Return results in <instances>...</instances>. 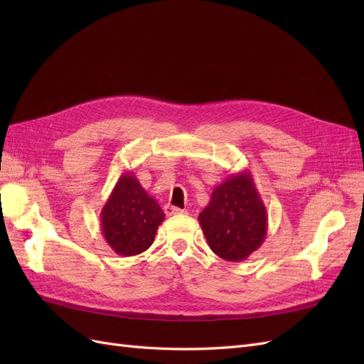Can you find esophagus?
<instances>
[{"mask_svg": "<svg viewBox=\"0 0 364 364\" xmlns=\"http://www.w3.org/2000/svg\"><path fill=\"white\" fill-rule=\"evenodd\" d=\"M164 211L167 215H176V214H182L183 209L178 208V206H173V205H165L164 206Z\"/></svg>", "mask_w": 364, "mask_h": 364, "instance_id": "1", "label": "esophagus"}]
</instances>
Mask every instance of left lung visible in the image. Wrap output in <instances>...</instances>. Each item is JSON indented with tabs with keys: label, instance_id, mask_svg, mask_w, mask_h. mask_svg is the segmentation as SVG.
Listing matches in <instances>:
<instances>
[{
	"label": "left lung",
	"instance_id": "8db88e82",
	"mask_svg": "<svg viewBox=\"0 0 364 364\" xmlns=\"http://www.w3.org/2000/svg\"><path fill=\"white\" fill-rule=\"evenodd\" d=\"M209 247L226 261H243L267 235V211L250 171L229 176L217 185L199 214Z\"/></svg>",
	"mask_w": 364,
	"mask_h": 364
}]
</instances>
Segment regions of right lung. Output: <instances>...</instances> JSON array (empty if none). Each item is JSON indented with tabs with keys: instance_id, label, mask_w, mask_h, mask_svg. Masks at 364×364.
<instances>
[{
	"instance_id": "1",
	"label": "right lung",
	"mask_w": 364,
	"mask_h": 364,
	"mask_svg": "<svg viewBox=\"0 0 364 364\" xmlns=\"http://www.w3.org/2000/svg\"><path fill=\"white\" fill-rule=\"evenodd\" d=\"M164 218L156 199L142 188L134 173L126 171L102 209L100 226L106 243L115 253L134 257L151 246Z\"/></svg>"
}]
</instances>
